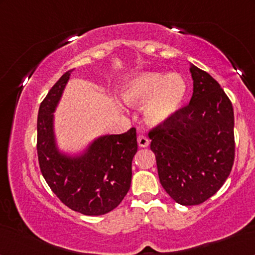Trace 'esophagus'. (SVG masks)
Listing matches in <instances>:
<instances>
[{"mask_svg": "<svg viewBox=\"0 0 255 255\" xmlns=\"http://www.w3.org/2000/svg\"><path fill=\"white\" fill-rule=\"evenodd\" d=\"M137 141H138V145L140 146V147H147L148 144H149L148 139L146 138L145 135H142V134H139V135H138Z\"/></svg>", "mask_w": 255, "mask_h": 255, "instance_id": "34e87169", "label": "esophagus"}]
</instances>
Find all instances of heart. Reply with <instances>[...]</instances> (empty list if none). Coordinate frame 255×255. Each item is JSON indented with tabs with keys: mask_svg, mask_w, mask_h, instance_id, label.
<instances>
[{
	"mask_svg": "<svg viewBox=\"0 0 255 255\" xmlns=\"http://www.w3.org/2000/svg\"><path fill=\"white\" fill-rule=\"evenodd\" d=\"M187 94V80L180 73L142 72L125 85L123 99L132 106L146 104L145 121L160 125L175 116Z\"/></svg>",
	"mask_w": 255,
	"mask_h": 255,
	"instance_id": "heart-1",
	"label": "heart"
}]
</instances>
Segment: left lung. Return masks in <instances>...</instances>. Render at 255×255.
<instances>
[{
	"instance_id": "8db88e82",
	"label": "left lung",
	"mask_w": 255,
	"mask_h": 255,
	"mask_svg": "<svg viewBox=\"0 0 255 255\" xmlns=\"http://www.w3.org/2000/svg\"><path fill=\"white\" fill-rule=\"evenodd\" d=\"M189 104L149 131L159 180L182 205L203 203L219 190L235 161V115L230 99L207 72L190 65Z\"/></svg>"
}]
</instances>
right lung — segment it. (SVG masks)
Listing matches in <instances>:
<instances>
[{"label": "right lung", "instance_id": "1", "mask_svg": "<svg viewBox=\"0 0 255 255\" xmlns=\"http://www.w3.org/2000/svg\"><path fill=\"white\" fill-rule=\"evenodd\" d=\"M66 72L40 103L37 120V153L40 172L52 191L69 209L100 216L118 207L131 186L132 159L138 149L135 128L97 138L82 154L59 152L53 113L71 76Z\"/></svg>", "mask_w": 255, "mask_h": 255}]
</instances>
